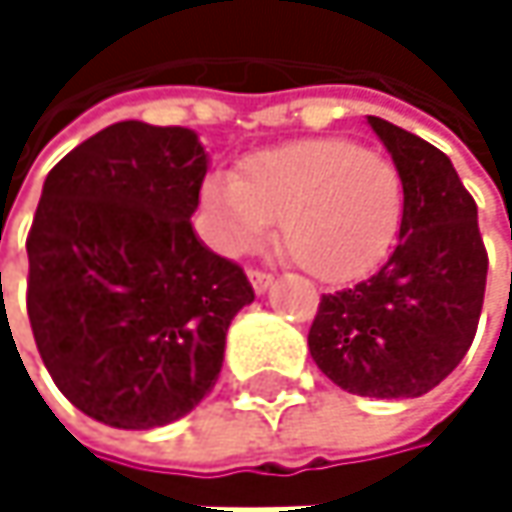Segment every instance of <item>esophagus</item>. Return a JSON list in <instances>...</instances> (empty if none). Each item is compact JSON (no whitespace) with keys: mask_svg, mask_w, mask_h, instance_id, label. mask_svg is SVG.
<instances>
[{"mask_svg":"<svg viewBox=\"0 0 512 512\" xmlns=\"http://www.w3.org/2000/svg\"><path fill=\"white\" fill-rule=\"evenodd\" d=\"M249 281H252V287H255V293H266L269 287H272V275L269 272H263V269H249Z\"/></svg>","mask_w":512,"mask_h":512,"instance_id":"1","label":"esophagus"}]
</instances>
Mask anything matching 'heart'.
Segmentation results:
<instances>
[{"mask_svg": "<svg viewBox=\"0 0 512 512\" xmlns=\"http://www.w3.org/2000/svg\"><path fill=\"white\" fill-rule=\"evenodd\" d=\"M210 237L225 255H246L278 222V246L320 281H350L391 249L406 180L385 154L350 139H302L249 156L237 177L204 180Z\"/></svg>", "mask_w": 512, "mask_h": 512, "instance_id": "1", "label": "heart"}]
</instances>
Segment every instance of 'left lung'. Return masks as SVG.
<instances>
[{
	"label": "left lung",
	"mask_w": 512,
	"mask_h": 512,
	"mask_svg": "<svg viewBox=\"0 0 512 512\" xmlns=\"http://www.w3.org/2000/svg\"><path fill=\"white\" fill-rule=\"evenodd\" d=\"M367 124L406 180L400 243L379 272L320 299L308 350L350 394L421 397L474 341L489 257L451 159L382 118L367 115Z\"/></svg>",
	"instance_id": "left-lung-1"
}]
</instances>
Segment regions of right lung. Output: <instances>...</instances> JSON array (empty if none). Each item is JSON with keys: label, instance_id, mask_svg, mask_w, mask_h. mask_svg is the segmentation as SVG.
Masks as SVG:
<instances>
[{"label": "right lung", "instance_id": "obj_1", "mask_svg": "<svg viewBox=\"0 0 512 512\" xmlns=\"http://www.w3.org/2000/svg\"><path fill=\"white\" fill-rule=\"evenodd\" d=\"M207 154L186 127L121 121L44 180L26 311L58 391L88 418L151 430L216 385L255 290L192 231Z\"/></svg>", "mask_w": 512, "mask_h": 512}]
</instances>
